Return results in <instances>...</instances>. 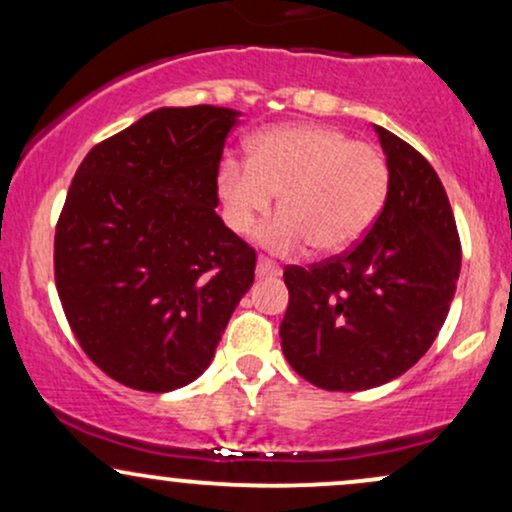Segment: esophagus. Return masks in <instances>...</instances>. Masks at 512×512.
<instances>
[{
  "label": "esophagus",
  "instance_id": "esophagus-1",
  "mask_svg": "<svg viewBox=\"0 0 512 512\" xmlns=\"http://www.w3.org/2000/svg\"><path fill=\"white\" fill-rule=\"evenodd\" d=\"M255 272H257V276H260V279H264V276H279L281 269H279V264L269 260V257H260V260H257Z\"/></svg>",
  "mask_w": 512,
  "mask_h": 512
}]
</instances>
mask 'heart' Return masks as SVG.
<instances>
[{
  "mask_svg": "<svg viewBox=\"0 0 512 512\" xmlns=\"http://www.w3.org/2000/svg\"><path fill=\"white\" fill-rule=\"evenodd\" d=\"M387 190L383 151L322 125L264 129L250 139L248 163L226 158L219 168L223 216L236 233L267 216L279 192L281 214L260 231L276 255L351 250L378 221Z\"/></svg>",
  "mask_w": 512,
  "mask_h": 512,
  "instance_id": "b5f03b06",
  "label": "heart"
}]
</instances>
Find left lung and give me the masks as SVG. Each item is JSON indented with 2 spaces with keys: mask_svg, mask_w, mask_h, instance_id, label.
I'll use <instances>...</instances> for the list:
<instances>
[{
  "mask_svg": "<svg viewBox=\"0 0 512 512\" xmlns=\"http://www.w3.org/2000/svg\"><path fill=\"white\" fill-rule=\"evenodd\" d=\"M390 166L378 221L344 255L286 267V361L322 390L356 392L414 366L448 317L460 236L445 187L414 146L375 127Z\"/></svg>",
  "mask_w": 512,
  "mask_h": 512,
  "instance_id": "left-lung-1",
  "label": "left lung"
}]
</instances>
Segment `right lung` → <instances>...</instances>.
<instances>
[{
    "label": "right lung",
    "mask_w": 512,
    "mask_h": 512,
    "mask_svg": "<svg viewBox=\"0 0 512 512\" xmlns=\"http://www.w3.org/2000/svg\"><path fill=\"white\" fill-rule=\"evenodd\" d=\"M238 115L158 108L93 146L69 185L57 293L86 356L132 390L197 380L255 281V250L216 214Z\"/></svg>",
    "instance_id": "obj_1"
}]
</instances>
